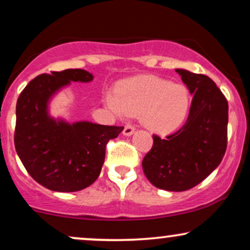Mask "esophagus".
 I'll use <instances>...</instances> for the list:
<instances>
[{
  "instance_id": "esophagus-1",
  "label": "esophagus",
  "mask_w": 250,
  "mask_h": 250,
  "mask_svg": "<svg viewBox=\"0 0 250 250\" xmlns=\"http://www.w3.org/2000/svg\"><path fill=\"white\" fill-rule=\"evenodd\" d=\"M135 131V127L133 125H130V123H128V125H125V129H123V135H125V136H130V135H133Z\"/></svg>"
}]
</instances>
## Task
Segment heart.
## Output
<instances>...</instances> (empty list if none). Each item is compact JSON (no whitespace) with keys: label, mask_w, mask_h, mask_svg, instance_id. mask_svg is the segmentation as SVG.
Listing matches in <instances>:
<instances>
[{"label":"heart","mask_w":250,"mask_h":250,"mask_svg":"<svg viewBox=\"0 0 250 250\" xmlns=\"http://www.w3.org/2000/svg\"><path fill=\"white\" fill-rule=\"evenodd\" d=\"M104 100L116 114H141L144 125L159 134L178 129L190 110V96L184 86L154 76L129 80L120 86L119 94L108 92Z\"/></svg>","instance_id":"b5f03b06"}]
</instances>
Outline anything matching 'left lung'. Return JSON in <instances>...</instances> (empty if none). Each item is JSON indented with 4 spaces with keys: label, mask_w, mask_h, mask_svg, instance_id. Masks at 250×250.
<instances>
[{
    "label": "left lung",
    "mask_w": 250,
    "mask_h": 250,
    "mask_svg": "<svg viewBox=\"0 0 250 250\" xmlns=\"http://www.w3.org/2000/svg\"><path fill=\"white\" fill-rule=\"evenodd\" d=\"M193 94L188 120L176 133L161 138L144 156L143 172L156 188L186 191L203 182L224 158L227 148L228 102L205 74L176 70Z\"/></svg>",
    "instance_id": "1"
}]
</instances>
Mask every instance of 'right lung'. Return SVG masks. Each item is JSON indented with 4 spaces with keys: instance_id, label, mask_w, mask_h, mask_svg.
I'll return each instance as SVG.
<instances>
[{
    "instance_id": "obj_1",
    "label": "right lung",
    "mask_w": 250,
    "mask_h": 250,
    "mask_svg": "<svg viewBox=\"0 0 250 250\" xmlns=\"http://www.w3.org/2000/svg\"><path fill=\"white\" fill-rule=\"evenodd\" d=\"M93 80L89 72L68 68L32 79L16 104L14 142L24 167L36 182L51 191L86 188L100 174L106 146L123 127L91 122L68 125L47 114V102L70 81Z\"/></svg>"
}]
</instances>
